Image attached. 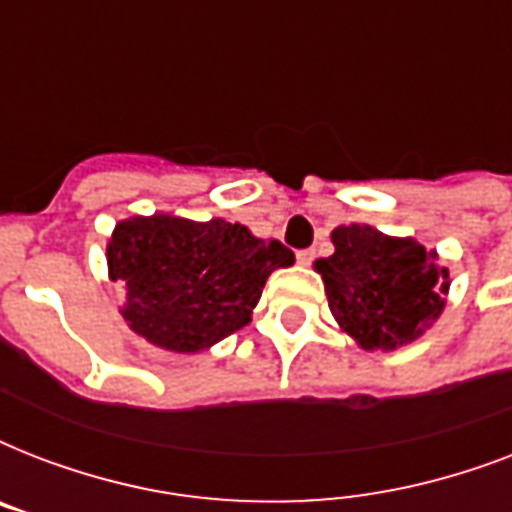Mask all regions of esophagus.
<instances>
[{
  "label": "esophagus",
  "instance_id": "obj_1",
  "mask_svg": "<svg viewBox=\"0 0 512 512\" xmlns=\"http://www.w3.org/2000/svg\"><path fill=\"white\" fill-rule=\"evenodd\" d=\"M316 260V249H300L297 252V263L300 265H311Z\"/></svg>",
  "mask_w": 512,
  "mask_h": 512
}]
</instances>
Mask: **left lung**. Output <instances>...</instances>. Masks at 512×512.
Wrapping results in <instances>:
<instances>
[{"mask_svg":"<svg viewBox=\"0 0 512 512\" xmlns=\"http://www.w3.org/2000/svg\"><path fill=\"white\" fill-rule=\"evenodd\" d=\"M332 244L335 255L316 260V271L332 316L364 350L409 345L441 316L449 271L436 249L356 223L335 228Z\"/></svg>","mask_w":512,"mask_h":512,"instance_id":"8db88e82","label":"left lung"}]
</instances>
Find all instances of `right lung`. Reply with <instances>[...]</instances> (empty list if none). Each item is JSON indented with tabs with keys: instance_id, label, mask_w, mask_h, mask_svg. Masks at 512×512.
<instances>
[{
	"instance_id": "1",
	"label": "right lung",
	"mask_w": 512,
	"mask_h": 512,
	"mask_svg": "<svg viewBox=\"0 0 512 512\" xmlns=\"http://www.w3.org/2000/svg\"><path fill=\"white\" fill-rule=\"evenodd\" d=\"M108 276L127 289L124 321L175 353H199L252 319L268 276L295 263L281 241L247 225L185 217H130L108 239Z\"/></svg>"
}]
</instances>
